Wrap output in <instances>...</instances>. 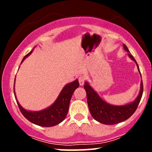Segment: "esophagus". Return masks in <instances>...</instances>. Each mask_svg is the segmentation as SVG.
I'll return each mask as SVG.
<instances>
[{
	"label": "esophagus",
	"mask_w": 152,
	"mask_h": 152,
	"mask_svg": "<svg viewBox=\"0 0 152 152\" xmlns=\"http://www.w3.org/2000/svg\"><path fill=\"white\" fill-rule=\"evenodd\" d=\"M86 81V77L84 76H81L78 78V81H79V84L81 86H83L84 84V82Z\"/></svg>",
	"instance_id": "obj_1"
}]
</instances>
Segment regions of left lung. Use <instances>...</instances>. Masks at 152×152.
<instances>
[{
  "instance_id": "8db88e82",
  "label": "left lung",
  "mask_w": 152,
  "mask_h": 152,
  "mask_svg": "<svg viewBox=\"0 0 152 152\" xmlns=\"http://www.w3.org/2000/svg\"><path fill=\"white\" fill-rule=\"evenodd\" d=\"M123 46L126 51L129 52L126 45L124 44ZM128 55L137 64L138 70L140 73L139 66L133 56L130 53H128ZM83 87L86 92L87 102L91 116L96 121L108 125L116 124L131 117L137 110L143 94V82L142 81L140 92L134 102L124 106H113L103 101L87 82L85 83Z\"/></svg>"
}]
</instances>
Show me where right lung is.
Instances as JSON below:
<instances>
[{"instance_id":"1","label":"right lung","mask_w":152,"mask_h":152,"mask_svg":"<svg viewBox=\"0 0 152 152\" xmlns=\"http://www.w3.org/2000/svg\"><path fill=\"white\" fill-rule=\"evenodd\" d=\"M31 53H32V50L24 56L21 63ZM78 86H79V83H78V80H76V81L66 85L62 89L61 92L59 94L58 97L53 105L43 111H26L23 109L21 106L18 104V101L16 102L21 114L31 123L44 127L53 126L60 124L66 118L68 111H69V104H70L71 96H72L74 91ZM14 95H15V91ZM15 98L16 100V97L15 96Z\"/></svg>"}]
</instances>
